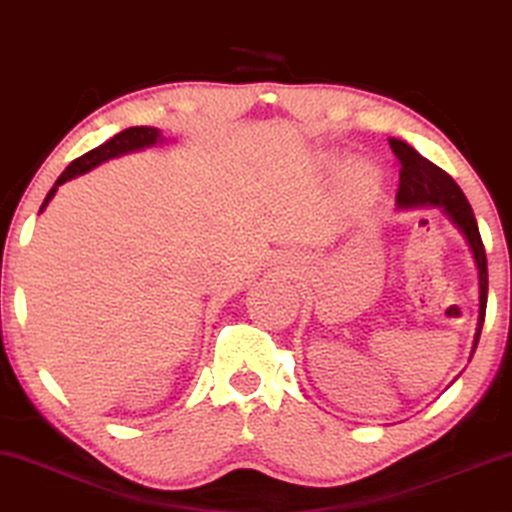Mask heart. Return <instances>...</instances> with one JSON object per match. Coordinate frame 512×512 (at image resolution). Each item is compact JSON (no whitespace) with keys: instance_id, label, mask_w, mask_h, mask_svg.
Instances as JSON below:
<instances>
[{"instance_id":"obj_1","label":"heart","mask_w":512,"mask_h":512,"mask_svg":"<svg viewBox=\"0 0 512 512\" xmlns=\"http://www.w3.org/2000/svg\"><path fill=\"white\" fill-rule=\"evenodd\" d=\"M353 180L358 182L360 189L365 191H376V187H379V177H376V173L369 166H358L353 168Z\"/></svg>"}]
</instances>
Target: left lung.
<instances>
[{"mask_svg": "<svg viewBox=\"0 0 512 512\" xmlns=\"http://www.w3.org/2000/svg\"><path fill=\"white\" fill-rule=\"evenodd\" d=\"M390 147L399 161V189H397V207L399 210H413V207H439L446 214L450 224H453L459 233L464 235L466 244H469L473 263L478 270V323L476 335H473L471 355L476 353L480 330L485 323V307H487V256L483 240H480V231L473 217V210L469 201H466L464 191L457 187V182L450 177L446 170H441L432 161L422 157V154L411 147L406 140L390 138Z\"/></svg>", "mask_w": 512, "mask_h": 512, "instance_id": "1", "label": "left lung"}]
</instances>
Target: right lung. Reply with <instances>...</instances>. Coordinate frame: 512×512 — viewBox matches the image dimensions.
<instances>
[{"label":"right lung","instance_id":"1","mask_svg":"<svg viewBox=\"0 0 512 512\" xmlns=\"http://www.w3.org/2000/svg\"><path fill=\"white\" fill-rule=\"evenodd\" d=\"M164 140L166 138L161 136V131L154 129V127H129V129L120 131V133H117V136L106 140V143H103V145L94 147V150L83 154V157H78L76 161H71V164L66 166L64 173L57 177V182L53 184V189L48 191L46 201H43L39 212L46 210L48 203L53 201V196L57 194V189L62 187L64 182H69V180H73V177H78V175H83V173H90L92 168L103 164V161L122 157V154H129V152H140V150H145V147H154V145L164 143Z\"/></svg>","mask_w":512,"mask_h":512}]
</instances>
